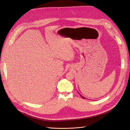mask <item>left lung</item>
Listing matches in <instances>:
<instances>
[{
  "label": "left lung",
  "mask_w": 130,
  "mask_h": 130,
  "mask_svg": "<svg viewBox=\"0 0 130 130\" xmlns=\"http://www.w3.org/2000/svg\"><path fill=\"white\" fill-rule=\"evenodd\" d=\"M81 96V97H82V98H84V97H82V96Z\"/></svg>",
  "instance_id": "8db88e82"
}]
</instances>
